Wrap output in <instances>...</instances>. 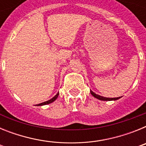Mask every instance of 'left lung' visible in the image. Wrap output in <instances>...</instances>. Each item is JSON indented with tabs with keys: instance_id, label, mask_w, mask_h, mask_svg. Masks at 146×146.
Listing matches in <instances>:
<instances>
[{
	"instance_id": "1",
	"label": "left lung",
	"mask_w": 146,
	"mask_h": 146,
	"mask_svg": "<svg viewBox=\"0 0 146 146\" xmlns=\"http://www.w3.org/2000/svg\"><path fill=\"white\" fill-rule=\"evenodd\" d=\"M91 94H92L93 96H94L96 99H99V100H102V101H112V100H117V99H120L121 97H117V98H106V97H103V96H99V95H97L95 93L93 92L92 91H91Z\"/></svg>"
}]
</instances>
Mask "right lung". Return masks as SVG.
<instances>
[{
  "mask_svg": "<svg viewBox=\"0 0 146 146\" xmlns=\"http://www.w3.org/2000/svg\"><path fill=\"white\" fill-rule=\"evenodd\" d=\"M58 95H59V93H58V94H56V95H55V96H54L53 98H52V99H50V100H48V101H47V102H44L41 103V104H37V106H42V105H44V104H50V103L53 102L55 101V99H57L58 96Z\"/></svg>",
  "mask_w": 146,
  "mask_h": 146,
  "instance_id": "right-lung-1",
  "label": "right lung"
}]
</instances>
